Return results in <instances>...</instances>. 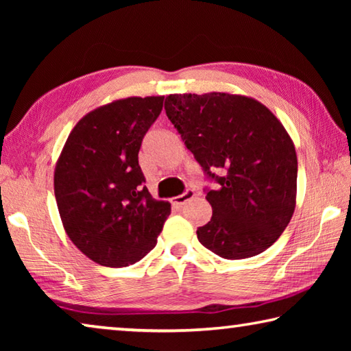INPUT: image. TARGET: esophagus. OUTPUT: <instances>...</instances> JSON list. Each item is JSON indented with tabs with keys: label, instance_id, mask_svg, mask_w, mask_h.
Returning a JSON list of instances; mask_svg holds the SVG:
<instances>
[{
	"label": "esophagus",
	"instance_id": "34e87169",
	"mask_svg": "<svg viewBox=\"0 0 351 351\" xmlns=\"http://www.w3.org/2000/svg\"><path fill=\"white\" fill-rule=\"evenodd\" d=\"M195 197V192L193 190H186L182 195H178V197L171 198V204L176 206V207H182L184 204L187 203V201H190Z\"/></svg>",
	"mask_w": 351,
	"mask_h": 351
}]
</instances>
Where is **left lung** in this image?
I'll use <instances>...</instances> for the list:
<instances>
[{
  "instance_id": "8db88e82",
  "label": "left lung",
  "mask_w": 351,
  "mask_h": 351,
  "mask_svg": "<svg viewBox=\"0 0 351 351\" xmlns=\"http://www.w3.org/2000/svg\"><path fill=\"white\" fill-rule=\"evenodd\" d=\"M164 108L219 184L207 190L212 218L197 230L201 245L228 260L254 257L274 245L297 195V154L282 122L258 100L230 93L170 94Z\"/></svg>"
}]
</instances>
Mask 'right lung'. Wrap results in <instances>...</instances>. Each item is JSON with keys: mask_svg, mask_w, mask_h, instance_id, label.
<instances>
[{"mask_svg": "<svg viewBox=\"0 0 351 351\" xmlns=\"http://www.w3.org/2000/svg\"><path fill=\"white\" fill-rule=\"evenodd\" d=\"M164 96L127 97L83 116L69 133L54 170L64 232L102 266L133 265L158 243L169 201L144 186L139 148L162 110Z\"/></svg>", "mask_w": 351, "mask_h": 351, "instance_id": "1", "label": "right lung"}]
</instances>
